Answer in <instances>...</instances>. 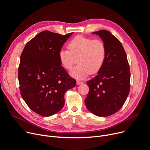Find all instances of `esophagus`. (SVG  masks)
<instances>
[{
	"mask_svg": "<svg viewBox=\"0 0 150 150\" xmlns=\"http://www.w3.org/2000/svg\"><path fill=\"white\" fill-rule=\"evenodd\" d=\"M83 81H76L77 85H79V84H83Z\"/></svg>",
	"mask_w": 150,
	"mask_h": 150,
	"instance_id": "esophagus-1",
	"label": "esophagus"
}]
</instances>
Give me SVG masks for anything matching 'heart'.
Segmentation results:
<instances>
[{
	"instance_id": "obj_1",
	"label": "heart",
	"mask_w": 150,
	"mask_h": 150,
	"mask_svg": "<svg viewBox=\"0 0 150 150\" xmlns=\"http://www.w3.org/2000/svg\"><path fill=\"white\" fill-rule=\"evenodd\" d=\"M68 49L59 51V60L67 70H71L78 61V65L71 72L77 79H83L90 72H99L106 57V47L101 39L77 36L68 44Z\"/></svg>"
}]
</instances>
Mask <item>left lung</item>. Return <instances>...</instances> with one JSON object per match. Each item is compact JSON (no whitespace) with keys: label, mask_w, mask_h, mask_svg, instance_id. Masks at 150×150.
I'll use <instances>...</instances> for the list:
<instances>
[{"label":"left lung","mask_w":150,"mask_h":150,"mask_svg":"<svg viewBox=\"0 0 150 150\" xmlns=\"http://www.w3.org/2000/svg\"><path fill=\"white\" fill-rule=\"evenodd\" d=\"M98 35L106 47V57L98 74L87 81L89 91L85 99L88 110L99 117L111 115L122 108L130 91V71L126 51L111 32L100 30Z\"/></svg>","instance_id":"obj_1"}]
</instances>
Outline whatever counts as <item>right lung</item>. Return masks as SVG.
I'll return each instance as SVG.
<instances>
[{
	"instance_id": "obj_1",
	"label": "right lung",
	"mask_w": 150,
	"mask_h": 150,
	"mask_svg": "<svg viewBox=\"0 0 150 150\" xmlns=\"http://www.w3.org/2000/svg\"><path fill=\"white\" fill-rule=\"evenodd\" d=\"M73 33L45 30L26 44L20 56L18 81L21 96L35 112L49 117L61 110L66 91L76 86L61 66L59 53Z\"/></svg>"
}]
</instances>
